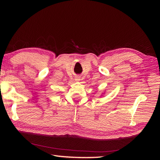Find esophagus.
I'll return each mask as SVG.
<instances>
[{"instance_id":"34e87169","label":"esophagus","mask_w":160,"mask_h":160,"mask_svg":"<svg viewBox=\"0 0 160 160\" xmlns=\"http://www.w3.org/2000/svg\"><path fill=\"white\" fill-rule=\"evenodd\" d=\"M76 81H80V77H76Z\"/></svg>"}]
</instances>
